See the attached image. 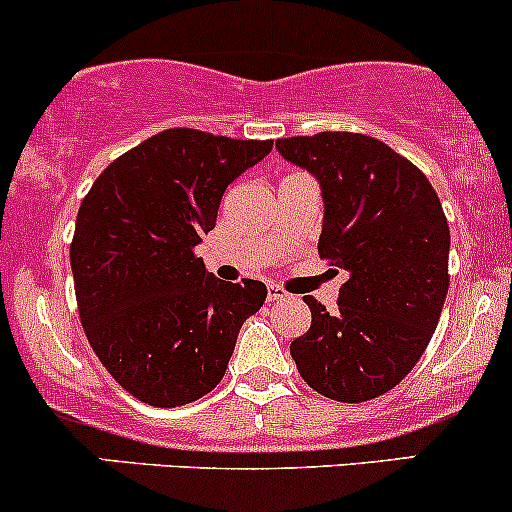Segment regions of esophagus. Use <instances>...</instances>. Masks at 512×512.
Returning <instances> with one entry per match:
<instances>
[{"label": "esophagus", "mask_w": 512, "mask_h": 512, "mask_svg": "<svg viewBox=\"0 0 512 512\" xmlns=\"http://www.w3.org/2000/svg\"><path fill=\"white\" fill-rule=\"evenodd\" d=\"M286 296H289V294H286L282 286H277V284H269L267 286V299L269 301H284Z\"/></svg>", "instance_id": "1"}]
</instances>
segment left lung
Instances as JSON below:
<instances>
[{
  "label": "left lung",
  "mask_w": 512,
  "mask_h": 512,
  "mask_svg": "<svg viewBox=\"0 0 512 512\" xmlns=\"http://www.w3.org/2000/svg\"><path fill=\"white\" fill-rule=\"evenodd\" d=\"M323 196L318 255L350 277L338 311L306 296L311 328L291 342L311 389L342 403L391 391L415 367L449 289V226L418 167L362 133L277 140Z\"/></svg>",
  "instance_id": "obj_1"
}]
</instances>
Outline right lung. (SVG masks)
<instances>
[{"instance_id": "1", "label": "right lung", "mask_w": 512, "mask_h": 512, "mask_svg": "<svg viewBox=\"0 0 512 512\" xmlns=\"http://www.w3.org/2000/svg\"><path fill=\"white\" fill-rule=\"evenodd\" d=\"M272 140L170 128L111 162L84 196L70 247L77 306L106 372L138 401L174 408L226 374L240 328L267 299L194 255L230 182Z\"/></svg>"}]
</instances>
